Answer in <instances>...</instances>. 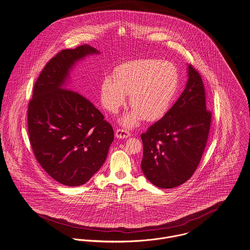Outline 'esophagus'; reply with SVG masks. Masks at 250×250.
I'll return each instance as SVG.
<instances>
[{
  "label": "esophagus",
  "instance_id": "esophagus-1",
  "mask_svg": "<svg viewBox=\"0 0 250 250\" xmlns=\"http://www.w3.org/2000/svg\"><path fill=\"white\" fill-rule=\"evenodd\" d=\"M131 136V133L125 129H117L115 131V136L118 138H127Z\"/></svg>",
  "mask_w": 250,
  "mask_h": 250
}]
</instances>
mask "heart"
<instances>
[{
    "label": "heart",
    "instance_id": "b5f03b06",
    "mask_svg": "<svg viewBox=\"0 0 250 250\" xmlns=\"http://www.w3.org/2000/svg\"><path fill=\"white\" fill-rule=\"evenodd\" d=\"M115 76L107 74L100 86L105 109L116 113L130 93L132 111L123 117V124L134 127L144 118L148 121L162 116L168 110L179 86V71L168 61L139 59L121 64Z\"/></svg>",
    "mask_w": 250,
    "mask_h": 250
}]
</instances>
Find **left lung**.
<instances>
[{
	"label": "left lung",
	"mask_w": 250,
	"mask_h": 250,
	"mask_svg": "<svg viewBox=\"0 0 250 250\" xmlns=\"http://www.w3.org/2000/svg\"><path fill=\"white\" fill-rule=\"evenodd\" d=\"M211 118L202 76L188 65V81L180 98L140 136L141 169L147 180L164 189L187 182L203 157Z\"/></svg>",
	"instance_id": "left-lung-1"
}]
</instances>
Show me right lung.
<instances>
[{
    "label": "right lung",
    "instance_id": "1",
    "mask_svg": "<svg viewBox=\"0 0 250 250\" xmlns=\"http://www.w3.org/2000/svg\"><path fill=\"white\" fill-rule=\"evenodd\" d=\"M89 45L63 49L38 76L27 108V129L33 154L56 182L79 186L105 162L114 140L112 125L91 101L66 88L69 69L86 55Z\"/></svg>",
    "mask_w": 250,
    "mask_h": 250
}]
</instances>
